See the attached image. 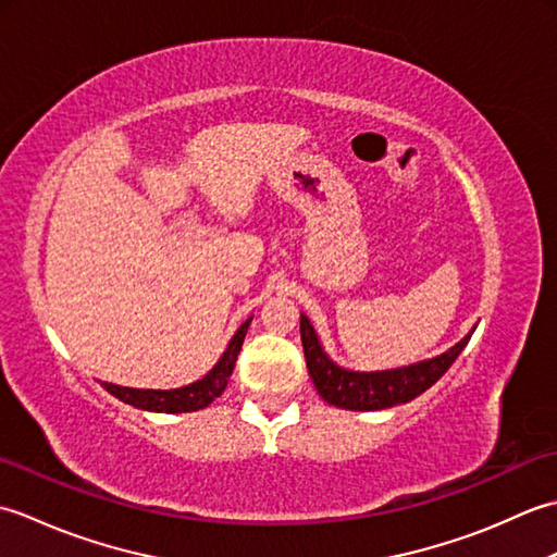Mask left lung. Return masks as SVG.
<instances>
[{
  "label": "left lung",
  "instance_id": "left-lung-1",
  "mask_svg": "<svg viewBox=\"0 0 557 557\" xmlns=\"http://www.w3.org/2000/svg\"><path fill=\"white\" fill-rule=\"evenodd\" d=\"M469 337L471 335L457 342L453 349H447L441 357L407 366V369L381 373H354L339 369V366H335L325 357L321 345H318V337L313 333L309 318L301 315L304 357L318 395H321L327 405L354 411L387 409L419 397L455 363L461 349L467 347Z\"/></svg>",
  "mask_w": 557,
  "mask_h": 557
}]
</instances>
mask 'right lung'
Masks as SVG:
<instances>
[{"label":"right lung","mask_w":557,"mask_h":557,"mask_svg":"<svg viewBox=\"0 0 557 557\" xmlns=\"http://www.w3.org/2000/svg\"><path fill=\"white\" fill-rule=\"evenodd\" d=\"M248 323L251 318L236 330V335L232 337L227 351L222 354V359L215 363L203 381H196L186 387H176V389H136V387H120L112 383H102V387L112 393L114 397H120L126 405H134L138 409H148V411H168V413H180V411H198L206 409L212 399L222 395V389L227 387L230 375L234 371L236 363V354L242 349V342L246 337Z\"/></svg>","instance_id":"obj_1"}]
</instances>
